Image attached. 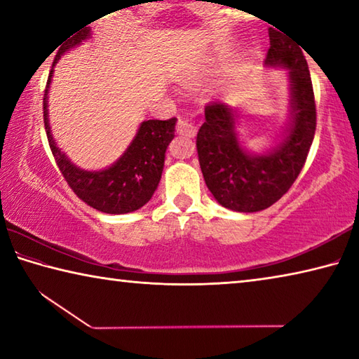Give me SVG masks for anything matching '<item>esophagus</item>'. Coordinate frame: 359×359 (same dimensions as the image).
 Wrapping results in <instances>:
<instances>
[{
    "label": "esophagus",
    "mask_w": 359,
    "mask_h": 359,
    "mask_svg": "<svg viewBox=\"0 0 359 359\" xmlns=\"http://www.w3.org/2000/svg\"><path fill=\"white\" fill-rule=\"evenodd\" d=\"M177 133L179 135L187 136V137H194L196 136V126H194L190 120L180 118L177 123Z\"/></svg>",
    "instance_id": "obj_1"
}]
</instances>
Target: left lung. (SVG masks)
<instances>
[{
	"label": "left lung",
	"instance_id": "obj_1",
	"mask_svg": "<svg viewBox=\"0 0 359 359\" xmlns=\"http://www.w3.org/2000/svg\"><path fill=\"white\" fill-rule=\"evenodd\" d=\"M264 65L285 68L290 82V120L276 147L252 154L239 141V112L224 102L205 107L196 147L205 185L218 204L234 212H259L277 203L297 179L315 135L312 79L299 46L269 28Z\"/></svg>",
	"mask_w": 359,
	"mask_h": 359
}]
</instances>
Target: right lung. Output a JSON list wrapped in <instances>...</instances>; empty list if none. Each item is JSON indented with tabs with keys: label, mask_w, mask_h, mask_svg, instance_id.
<instances>
[{
	"label": "right lung",
	"mask_w": 359,
	"mask_h": 359,
	"mask_svg": "<svg viewBox=\"0 0 359 359\" xmlns=\"http://www.w3.org/2000/svg\"><path fill=\"white\" fill-rule=\"evenodd\" d=\"M92 38V28L85 27L81 32L66 38L65 44L60 47L48 74L47 87L44 92V126L48 144L57 166L62 171L65 180L83 203L104 214H128L141 209L144 204L154 196L158 184H160L165 156L169 142L174 139L175 121L169 120H145L139 125V130L128 149L123 151L117 161L101 171H85L76 166L66 154L58 149L55 139L52 136L50 123H48V88L52 83L53 68L66 52Z\"/></svg>",
	"instance_id": "right-lung-1"
}]
</instances>
